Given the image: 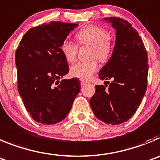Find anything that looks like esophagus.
<instances>
[{
  "label": "esophagus",
  "instance_id": "1",
  "mask_svg": "<svg viewBox=\"0 0 160 160\" xmlns=\"http://www.w3.org/2000/svg\"><path fill=\"white\" fill-rule=\"evenodd\" d=\"M87 83H88L87 82L85 81V80H82V79L81 80V85H82V86H85V85H86Z\"/></svg>",
  "mask_w": 160,
  "mask_h": 160
}]
</instances>
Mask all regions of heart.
<instances>
[{
  "instance_id": "obj_1",
  "label": "heart",
  "mask_w": 160,
  "mask_h": 160,
  "mask_svg": "<svg viewBox=\"0 0 160 160\" xmlns=\"http://www.w3.org/2000/svg\"><path fill=\"white\" fill-rule=\"evenodd\" d=\"M76 39L81 46H90L92 50L91 58H97L101 62H105L109 58L112 50V38L104 28L97 25H87L76 34ZM77 44L70 40H64L61 45V51L67 62H74L78 55ZM98 69L95 60L79 62L70 67V75L82 80H87Z\"/></svg>"
}]
</instances>
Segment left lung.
Returning <instances> with one entry per match:
<instances>
[{
  "label": "left lung",
  "mask_w": 160,
  "mask_h": 160,
  "mask_svg": "<svg viewBox=\"0 0 160 160\" xmlns=\"http://www.w3.org/2000/svg\"><path fill=\"white\" fill-rule=\"evenodd\" d=\"M103 20L116 30L115 46L98 74L106 80L105 86H95L90 104L98 119L115 125L129 120L140 106L147 89L148 58L143 40L131 23L118 17ZM109 79H112L110 83Z\"/></svg>",
  "instance_id": "8db88e82"
}]
</instances>
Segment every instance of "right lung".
Returning <instances> with one entry per match:
<instances>
[{"label":"right lung","instance_id":"right-lung-1","mask_svg":"<svg viewBox=\"0 0 160 160\" xmlns=\"http://www.w3.org/2000/svg\"><path fill=\"white\" fill-rule=\"evenodd\" d=\"M78 25L52 21L26 32L16 51L18 91L33 120L54 124L65 119L80 92V82L62 79L69 72L61 45Z\"/></svg>","mask_w":160,"mask_h":160}]
</instances>
